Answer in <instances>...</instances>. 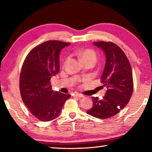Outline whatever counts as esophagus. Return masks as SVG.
I'll return each instance as SVG.
<instances>
[{
	"instance_id": "obj_1",
	"label": "esophagus",
	"mask_w": 152,
	"mask_h": 152,
	"mask_svg": "<svg viewBox=\"0 0 152 152\" xmlns=\"http://www.w3.org/2000/svg\"><path fill=\"white\" fill-rule=\"evenodd\" d=\"M74 96L78 97V98H83V97H84V95H82V94H81L74 93Z\"/></svg>"
}]
</instances>
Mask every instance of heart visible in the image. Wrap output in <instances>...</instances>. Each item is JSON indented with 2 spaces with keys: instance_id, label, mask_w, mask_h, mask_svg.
Returning a JSON list of instances; mask_svg holds the SVG:
<instances>
[{
  "instance_id": "obj_1",
  "label": "heart",
  "mask_w": 152,
  "mask_h": 152,
  "mask_svg": "<svg viewBox=\"0 0 152 152\" xmlns=\"http://www.w3.org/2000/svg\"><path fill=\"white\" fill-rule=\"evenodd\" d=\"M78 56L83 61H92L95 63L97 60L96 52L91 49H87V50L80 51Z\"/></svg>"
}]
</instances>
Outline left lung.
<instances>
[{"label":"left lung","mask_w":152,"mask_h":152,"mask_svg":"<svg viewBox=\"0 0 152 152\" xmlns=\"http://www.w3.org/2000/svg\"><path fill=\"white\" fill-rule=\"evenodd\" d=\"M93 44L101 49L106 57L101 80L107 90L102 99L92 97L93 106L86 113L98 119H108L120 112L132 97V70L127 56L117 45L105 42H94Z\"/></svg>","instance_id":"left-lung-1"}]
</instances>
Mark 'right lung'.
Segmentation results:
<instances>
[{"label":"right lung","mask_w":152,"mask_h":152,"mask_svg":"<svg viewBox=\"0 0 152 152\" xmlns=\"http://www.w3.org/2000/svg\"><path fill=\"white\" fill-rule=\"evenodd\" d=\"M70 43L48 41L28 53L20 74L22 100L33 116L42 121H50L60 115L70 94L54 92L50 80L60 71V52Z\"/></svg>","instance_id":"add662e5"}]
</instances>
